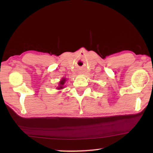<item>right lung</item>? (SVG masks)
I'll use <instances>...</instances> for the list:
<instances>
[{"label":"right lung","instance_id":"add662e5","mask_svg":"<svg viewBox=\"0 0 153 153\" xmlns=\"http://www.w3.org/2000/svg\"><path fill=\"white\" fill-rule=\"evenodd\" d=\"M65 82V79H62L60 82V85H59V87H58V89H62L63 88V86L64 85V83Z\"/></svg>","mask_w":153,"mask_h":153}]
</instances>
